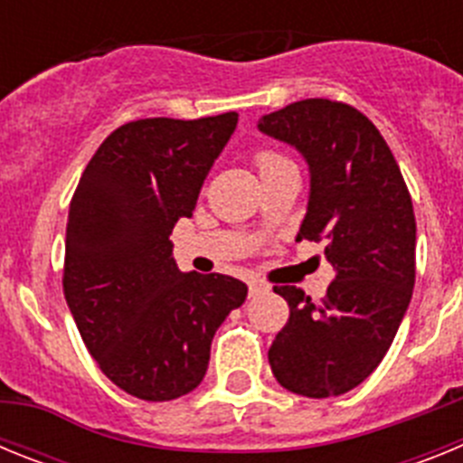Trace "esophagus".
I'll use <instances>...</instances> for the list:
<instances>
[{
    "label": "esophagus",
    "mask_w": 463,
    "mask_h": 463,
    "mask_svg": "<svg viewBox=\"0 0 463 463\" xmlns=\"http://www.w3.org/2000/svg\"><path fill=\"white\" fill-rule=\"evenodd\" d=\"M248 289H250V294L255 297V294L269 292V285H267V282L257 280V278H252V280H248Z\"/></svg>",
    "instance_id": "esophagus-1"
}]
</instances>
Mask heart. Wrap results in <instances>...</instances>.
Masks as SVG:
<instances>
[{
	"label": "heart",
	"mask_w": 463,
	"mask_h": 463,
	"mask_svg": "<svg viewBox=\"0 0 463 463\" xmlns=\"http://www.w3.org/2000/svg\"><path fill=\"white\" fill-rule=\"evenodd\" d=\"M255 162L257 166H260V174H261V171H269L278 165H285L288 159L282 157V155L273 153V150H260V153L255 155Z\"/></svg>",
	"instance_id": "obj_1"
}]
</instances>
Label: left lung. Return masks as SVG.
Here are the masks:
<instances>
[{
	"label": "left lung",
	"instance_id": "8db88e82",
	"mask_svg": "<svg viewBox=\"0 0 463 463\" xmlns=\"http://www.w3.org/2000/svg\"><path fill=\"white\" fill-rule=\"evenodd\" d=\"M257 127L308 162V211L297 241H326L325 255L336 271L320 301L292 285L273 288L288 301L289 320L269 364L294 394H345L378 369L411 304V192L373 122L343 101H294Z\"/></svg>",
	"mask_w": 463,
	"mask_h": 463
}]
</instances>
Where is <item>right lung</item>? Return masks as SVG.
I'll list each match as a JSON object with an SVG mask.
<instances>
[{
  "mask_svg": "<svg viewBox=\"0 0 463 463\" xmlns=\"http://www.w3.org/2000/svg\"><path fill=\"white\" fill-rule=\"evenodd\" d=\"M239 113L118 127L69 203L64 298L106 378L143 401L202 383L211 341L248 297L245 282L175 267L174 224L190 218Z\"/></svg>",
  "mask_w": 463,
  "mask_h": 463,
  "instance_id": "add662e5",
  "label": "right lung"
}]
</instances>
